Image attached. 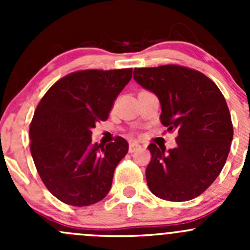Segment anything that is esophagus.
<instances>
[{
    "label": "esophagus",
    "instance_id": "esophagus-1",
    "mask_svg": "<svg viewBox=\"0 0 250 250\" xmlns=\"http://www.w3.org/2000/svg\"><path fill=\"white\" fill-rule=\"evenodd\" d=\"M140 148H141L140 144H138V143H130L129 144V152L130 153L135 152V151L140 150Z\"/></svg>",
    "mask_w": 250,
    "mask_h": 250
}]
</instances>
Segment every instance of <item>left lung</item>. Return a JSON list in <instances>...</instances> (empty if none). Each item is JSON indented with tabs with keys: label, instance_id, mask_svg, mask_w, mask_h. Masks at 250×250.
Listing matches in <instances>:
<instances>
[{
	"label": "left lung",
	"instance_id": "obj_1",
	"mask_svg": "<svg viewBox=\"0 0 250 250\" xmlns=\"http://www.w3.org/2000/svg\"><path fill=\"white\" fill-rule=\"evenodd\" d=\"M133 77L157 95L161 122L176 133L174 148L148 145V188L173 202L197 197L218 178L230 152L233 127L223 93L202 72L179 65L138 67Z\"/></svg>",
	"mask_w": 250,
	"mask_h": 250
}]
</instances>
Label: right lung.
Returning <instances> with one entry per match:
<instances>
[{"instance_id":"add662e5","label":"right lung","mask_w":250,"mask_h":250,"mask_svg":"<svg viewBox=\"0 0 250 250\" xmlns=\"http://www.w3.org/2000/svg\"><path fill=\"white\" fill-rule=\"evenodd\" d=\"M132 69L82 70L60 78L43 95L30 125V150L42 181L62 202L84 207L102 201L113 172L127 155L117 137L92 144V129L106 121Z\"/></svg>"}]
</instances>
